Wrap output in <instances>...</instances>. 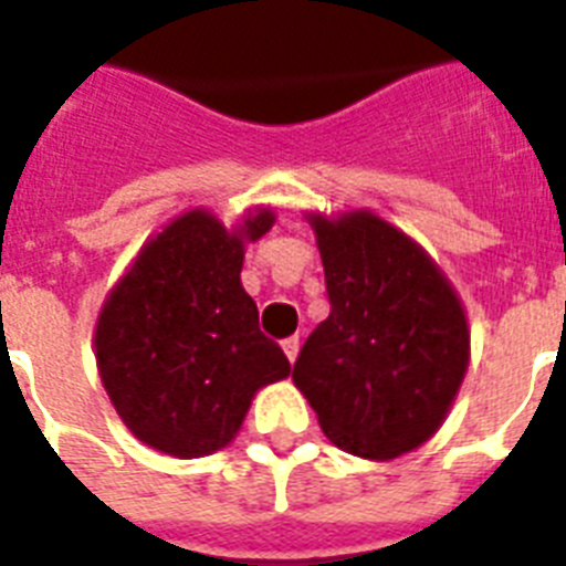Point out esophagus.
Instances as JSON below:
<instances>
[{"mask_svg":"<svg viewBox=\"0 0 566 566\" xmlns=\"http://www.w3.org/2000/svg\"><path fill=\"white\" fill-rule=\"evenodd\" d=\"M283 353H286L289 361L294 364V358H297V353H301V340H297V338H286V340H283Z\"/></svg>","mask_w":566,"mask_h":566,"instance_id":"1","label":"esophagus"}]
</instances>
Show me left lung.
Returning a JSON list of instances; mask_svg holds the SVG:
<instances>
[{
	"mask_svg": "<svg viewBox=\"0 0 566 566\" xmlns=\"http://www.w3.org/2000/svg\"><path fill=\"white\" fill-rule=\"evenodd\" d=\"M329 317L294 361V385L340 451L396 460L446 422L469 370V321L442 269L390 222L310 213Z\"/></svg>",
	"mask_w": 566,
	"mask_h": 566,
	"instance_id": "8db88e82",
	"label": "left lung"
}]
</instances>
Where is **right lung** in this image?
I'll return each mask as SVG.
<instances>
[{
    "mask_svg": "<svg viewBox=\"0 0 566 566\" xmlns=\"http://www.w3.org/2000/svg\"><path fill=\"white\" fill-rule=\"evenodd\" d=\"M272 226V208L249 210L231 231L210 210H188L147 240L106 297L97 373L144 446L179 460L213 454L237 437L256 390L292 370L240 283L245 242Z\"/></svg>",
    "mask_w": 566,
    "mask_h": 566,
    "instance_id": "obj_1",
    "label": "right lung"
}]
</instances>
